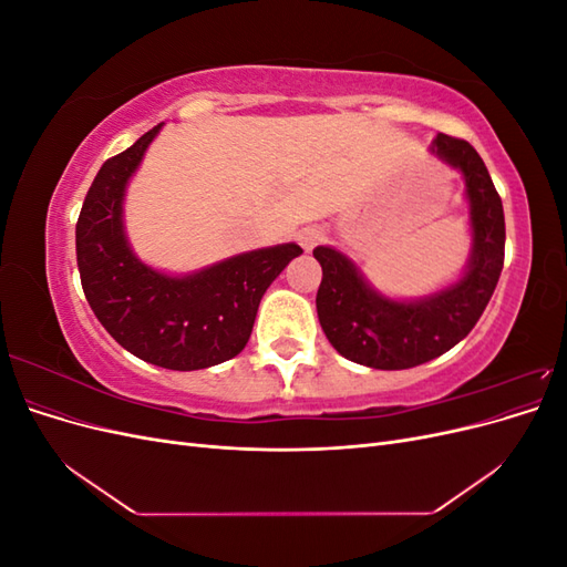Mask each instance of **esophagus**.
Wrapping results in <instances>:
<instances>
[{
    "label": "esophagus",
    "mask_w": 567,
    "mask_h": 567,
    "mask_svg": "<svg viewBox=\"0 0 567 567\" xmlns=\"http://www.w3.org/2000/svg\"><path fill=\"white\" fill-rule=\"evenodd\" d=\"M323 236H326V231H323L321 227L310 225V227H302V229H300L298 241H300V246L305 248V252H310V250H315V248L323 241Z\"/></svg>",
    "instance_id": "1"
}]
</instances>
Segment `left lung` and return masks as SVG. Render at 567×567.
<instances>
[{
  "instance_id": "obj_1",
  "label": "left lung",
  "mask_w": 567,
  "mask_h": 567,
  "mask_svg": "<svg viewBox=\"0 0 567 567\" xmlns=\"http://www.w3.org/2000/svg\"><path fill=\"white\" fill-rule=\"evenodd\" d=\"M466 182L471 215V257L463 277L419 300H392L371 288L364 274L336 248L319 246V323L331 346L350 362L371 369H411L452 350L471 333L494 293L504 267L506 225L502 198L477 151L450 134L431 146Z\"/></svg>"
}]
</instances>
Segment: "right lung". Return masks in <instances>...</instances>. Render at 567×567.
<instances>
[{
    "mask_svg": "<svg viewBox=\"0 0 567 567\" xmlns=\"http://www.w3.org/2000/svg\"><path fill=\"white\" fill-rule=\"evenodd\" d=\"M161 127L101 165L78 217V269L92 312L120 346L148 364L196 371L246 348L265 290L302 248L250 250L184 277L144 265L127 244L123 203Z\"/></svg>",
    "mask_w": 567,
    "mask_h": 567,
    "instance_id": "1",
    "label": "right lung"
}]
</instances>
